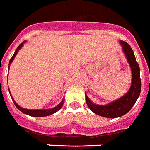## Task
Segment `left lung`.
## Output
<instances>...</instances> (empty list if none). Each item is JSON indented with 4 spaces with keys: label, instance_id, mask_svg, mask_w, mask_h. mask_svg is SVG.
<instances>
[{
    "label": "left lung",
    "instance_id": "left-lung-1",
    "mask_svg": "<svg viewBox=\"0 0 150 150\" xmlns=\"http://www.w3.org/2000/svg\"><path fill=\"white\" fill-rule=\"evenodd\" d=\"M120 43L122 45L123 51L126 56L127 60L130 64L132 74V86L129 92L120 99L105 106L93 104L86 95V102L89 108L94 113L105 118H118L128 113L136 102L141 91L139 66L136 62L133 51L132 50L131 46L127 42L120 41Z\"/></svg>",
    "mask_w": 150,
    "mask_h": 150
}]
</instances>
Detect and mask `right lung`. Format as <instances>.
Here are the masks:
<instances>
[{
    "label": "right lung",
    "mask_w": 150,
    "mask_h": 150,
    "mask_svg": "<svg viewBox=\"0 0 150 150\" xmlns=\"http://www.w3.org/2000/svg\"><path fill=\"white\" fill-rule=\"evenodd\" d=\"M22 45H23V43H21V44L18 45V47L17 48V50H15L14 55H13L12 57L11 58L10 61H9V65L11 63L12 60L14 59V56H16L17 52H18V51L21 49ZM8 69H9V67H8ZM8 91H9V90H8ZM9 93H10V92H9ZM11 98H12V97L11 96ZM12 100L13 101H14V105L16 106L17 108L18 109V110H20L21 112H23V113L26 114V115H28L30 116H33V117H45V116H48V115H52V114L56 113L57 111H59V110L62 108V106H63V100L62 101H61L60 104H59L58 106H56V108H54L48 109V110H28V109H25L21 108L20 106H18V105H17L16 102L14 101L13 98H12Z\"/></svg>",
    "instance_id": "right-lung-1"
}]
</instances>
